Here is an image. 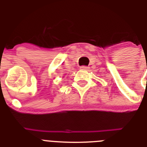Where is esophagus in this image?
Instances as JSON below:
<instances>
[{
	"mask_svg": "<svg viewBox=\"0 0 147 147\" xmlns=\"http://www.w3.org/2000/svg\"><path fill=\"white\" fill-rule=\"evenodd\" d=\"M80 69H82V70H86V69H89V67H88V66H81V67H80Z\"/></svg>",
	"mask_w": 147,
	"mask_h": 147,
	"instance_id": "esophagus-1",
	"label": "esophagus"
}]
</instances>
